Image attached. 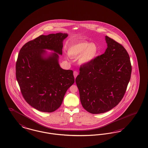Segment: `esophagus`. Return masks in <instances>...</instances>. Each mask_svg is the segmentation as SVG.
<instances>
[{
	"instance_id": "esophagus-1",
	"label": "esophagus",
	"mask_w": 148,
	"mask_h": 148,
	"mask_svg": "<svg viewBox=\"0 0 148 148\" xmlns=\"http://www.w3.org/2000/svg\"><path fill=\"white\" fill-rule=\"evenodd\" d=\"M78 75V73L77 71H74V76L75 78H76V77H77Z\"/></svg>"
}]
</instances>
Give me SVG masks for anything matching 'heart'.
<instances>
[{"instance_id":"heart-1","label":"heart","mask_w":148,"mask_h":148,"mask_svg":"<svg viewBox=\"0 0 148 148\" xmlns=\"http://www.w3.org/2000/svg\"><path fill=\"white\" fill-rule=\"evenodd\" d=\"M68 53L71 58L79 56V63L84 65L95 59L99 53V47L95 43L82 41L71 45L68 48Z\"/></svg>"}]
</instances>
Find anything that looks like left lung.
<instances>
[{
  "label": "left lung",
  "mask_w": 148,
  "mask_h": 148,
  "mask_svg": "<svg viewBox=\"0 0 148 148\" xmlns=\"http://www.w3.org/2000/svg\"><path fill=\"white\" fill-rule=\"evenodd\" d=\"M102 55L80 66L75 82L83 108L89 113L107 112L120 103L130 80L132 68L124 47L106 36Z\"/></svg>",
  "instance_id": "obj_1"
}]
</instances>
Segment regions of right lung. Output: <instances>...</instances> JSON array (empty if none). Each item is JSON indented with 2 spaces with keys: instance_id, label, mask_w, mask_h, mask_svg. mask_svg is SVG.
I'll list each match as a JSON object with an SVG mask.
<instances>
[{
  "instance_id": "add662e5",
  "label": "right lung",
  "mask_w": 148,
  "mask_h": 148,
  "mask_svg": "<svg viewBox=\"0 0 148 148\" xmlns=\"http://www.w3.org/2000/svg\"><path fill=\"white\" fill-rule=\"evenodd\" d=\"M66 34L41 35L20 50L16 75L22 95L38 111L52 112L61 106L66 92L74 83L73 71L62 69L59 64L62 42ZM55 52L48 57L44 49Z\"/></svg>"
}]
</instances>
